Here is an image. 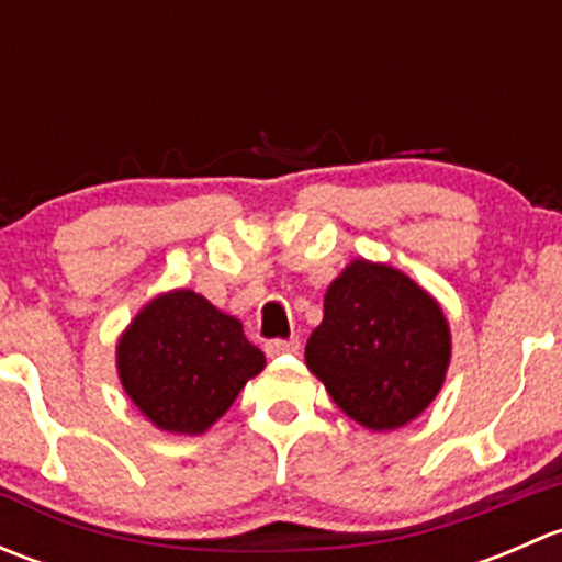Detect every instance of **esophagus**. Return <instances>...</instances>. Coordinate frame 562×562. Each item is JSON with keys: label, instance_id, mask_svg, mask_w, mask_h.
Segmentation results:
<instances>
[{"label": "esophagus", "instance_id": "1", "mask_svg": "<svg viewBox=\"0 0 562 562\" xmlns=\"http://www.w3.org/2000/svg\"><path fill=\"white\" fill-rule=\"evenodd\" d=\"M266 353L269 356H285V353H299V339H269L266 342Z\"/></svg>", "mask_w": 562, "mask_h": 562}]
</instances>
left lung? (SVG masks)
Here are the masks:
<instances>
[{
    "mask_svg": "<svg viewBox=\"0 0 562 562\" xmlns=\"http://www.w3.org/2000/svg\"><path fill=\"white\" fill-rule=\"evenodd\" d=\"M304 356L345 416L375 432L400 429L443 386L449 321L400 269L359 258L328 285Z\"/></svg>",
    "mask_w": 562,
    "mask_h": 562,
    "instance_id": "left-lung-1",
    "label": "left lung"
}]
</instances>
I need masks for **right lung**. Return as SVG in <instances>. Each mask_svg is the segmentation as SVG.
<instances>
[{
  "instance_id": "add662e5",
  "label": "right lung",
  "mask_w": 562,
  "mask_h": 562,
  "mask_svg": "<svg viewBox=\"0 0 562 562\" xmlns=\"http://www.w3.org/2000/svg\"><path fill=\"white\" fill-rule=\"evenodd\" d=\"M119 381L157 429L201 435L234 405L266 356L195 291L151 299L116 345Z\"/></svg>"
}]
</instances>
